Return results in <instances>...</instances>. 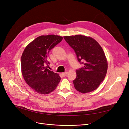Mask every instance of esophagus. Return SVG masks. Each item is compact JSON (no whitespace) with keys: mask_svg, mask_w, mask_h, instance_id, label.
<instances>
[{"mask_svg":"<svg viewBox=\"0 0 129 129\" xmlns=\"http://www.w3.org/2000/svg\"><path fill=\"white\" fill-rule=\"evenodd\" d=\"M67 74H68V73H67V72H64V73H62V75H63L64 77L67 76Z\"/></svg>","mask_w":129,"mask_h":129,"instance_id":"esophagus-1","label":"esophagus"}]
</instances>
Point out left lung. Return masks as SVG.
<instances>
[{"label": "left lung", "mask_w": 129, "mask_h": 129, "mask_svg": "<svg viewBox=\"0 0 129 129\" xmlns=\"http://www.w3.org/2000/svg\"><path fill=\"white\" fill-rule=\"evenodd\" d=\"M74 50L77 60L83 67L77 69L73 81L75 88L82 93L90 92L99 87L106 76L108 62L100 44L93 38L82 35L63 37Z\"/></svg>", "instance_id": "obj_1"}]
</instances>
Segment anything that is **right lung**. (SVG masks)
Wrapping results in <instances>:
<instances>
[{
    "label": "right lung",
    "mask_w": 129,
    "mask_h": 129,
    "mask_svg": "<svg viewBox=\"0 0 129 129\" xmlns=\"http://www.w3.org/2000/svg\"><path fill=\"white\" fill-rule=\"evenodd\" d=\"M63 38L55 35L41 36L26 46L21 58V73L29 86L39 93L48 94L60 82L58 74L46 68L48 54Z\"/></svg>",
    "instance_id": "1"
}]
</instances>
